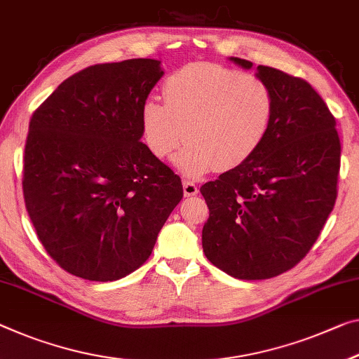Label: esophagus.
<instances>
[{
  "instance_id": "esophagus-1",
  "label": "esophagus",
  "mask_w": 359,
  "mask_h": 359,
  "mask_svg": "<svg viewBox=\"0 0 359 359\" xmlns=\"http://www.w3.org/2000/svg\"><path fill=\"white\" fill-rule=\"evenodd\" d=\"M183 192H184L186 197H192V196H196L197 192H198V187H197V184L194 183V181H184V183H183Z\"/></svg>"
}]
</instances>
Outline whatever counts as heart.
Masks as SVG:
<instances>
[{
    "mask_svg": "<svg viewBox=\"0 0 359 359\" xmlns=\"http://www.w3.org/2000/svg\"><path fill=\"white\" fill-rule=\"evenodd\" d=\"M165 102H142V140L154 157H175L181 173L197 178L231 170L255 154L266 140L276 115V96L266 81L218 64H187L163 81Z\"/></svg>",
    "mask_w": 359,
    "mask_h": 359,
    "instance_id": "obj_1",
    "label": "heart"
}]
</instances>
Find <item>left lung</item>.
Wrapping results in <instances>:
<instances>
[{
    "mask_svg": "<svg viewBox=\"0 0 359 359\" xmlns=\"http://www.w3.org/2000/svg\"><path fill=\"white\" fill-rule=\"evenodd\" d=\"M257 76L276 96L271 131L249 161L201 187L210 210L205 257L245 280L289 271L310 252L334 208L340 170L335 118L313 86L266 65Z\"/></svg>",
    "mask_w": 359,
    "mask_h": 359,
    "instance_id": "obj_1",
    "label": "left lung"
}]
</instances>
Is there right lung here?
Masks as SVG:
<instances>
[{
  "mask_svg": "<svg viewBox=\"0 0 359 359\" xmlns=\"http://www.w3.org/2000/svg\"><path fill=\"white\" fill-rule=\"evenodd\" d=\"M162 75L156 59L91 65L32 115L25 207L70 274L107 283L133 273L183 198L180 176L141 142V106Z\"/></svg>",
  "mask_w": 359,
  "mask_h": 359,
  "instance_id": "right-lung-1",
  "label": "right lung"
}]
</instances>
